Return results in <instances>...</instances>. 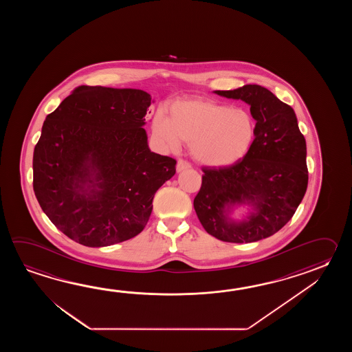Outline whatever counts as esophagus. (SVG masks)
Instances as JSON below:
<instances>
[{"mask_svg": "<svg viewBox=\"0 0 352 352\" xmlns=\"http://www.w3.org/2000/svg\"><path fill=\"white\" fill-rule=\"evenodd\" d=\"M190 167H191V165H190L187 161L179 160V161H177V165H176V170H177V173H182V171H185V170H188Z\"/></svg>", "mask_w": 352, "mask_h": 352, "instance_id": "1", "label": "esophagus"}]
</instances>
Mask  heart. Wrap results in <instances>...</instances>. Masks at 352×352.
Listing matches in <instances>:
<instances>
[{"label": "heart", "instance_id": "obj_1", "mask_svg": "<svg viewBox=\"0 0 352 352\" xmlns=\"http://www.w3.org/2000/svg\"><path fill=\"white\" fill-rule=\"evenodd\" d=\"M153 133L171 148L190 143V153L202 165L228 167L239 162L256 135L254 117L205 98L179 99L168 105V116L157 113Z\"/></svg>", "mask_w": 352, "mask_h": 352}]
</instances>
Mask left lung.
<instances>
[{"mask_svg":"<svg viewBox=\"0 0 352 352\" xmlns=\"http://www.w3.org/2000/svg\"><path fill=\"white\" fill-rule=\"evenodd\" d=\"M217 96L250 105L256 122L254 143L247 156L228 167H204L194 208L204 229L228 243H253L280 230L292 219L308 185L306 140L292 107L270 90L248 84ZM248 204L247 217H230Z\"/></svg>","mask_w":352,"mask_h":352,"instance_id":"left-lung-1","label":"left lung"}]
</instances>
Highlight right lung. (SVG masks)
<instances>
[{"label":"right lung","instance_id":"add662e5","mask_svg":"<svg viewBox=\"0 0 352 352\" xmlns=\"http://www.w3.org/2000/svg\"><path fill=\"white\" fill-rule=\"evenodd\" d=\"M141 89L82 85L46 117L34 150V191L60 232L85 247L135 238L176 161L151 152Z\"/></svg>","mask_w":352,"mask_h":352}]
</instances>
